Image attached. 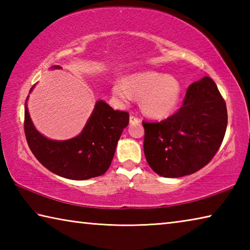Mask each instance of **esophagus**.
I'll use <instances>...</instances> for the list:
<instances>
[{
	"instance_id": "1",
	"label": "esophagus",
	"mask_w": 250,
	"mask_h": 250,
	"mask_svg": "<svg viewBox=\"0 0 250 250\" xmlns=\"http://www.w3.org/2000/svg\"><path fill=\"white\" fill-rule=\"evenodd\" d=\"M140 122V119L138 117H135L133 115L130 116V124H139Z\"/></svg>"
}]
</instances>
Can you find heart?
<instances>
[{"label":"heart","instance_id":"b5f03b06","mask_svg":"<svg viewBox=\"0 0 250 250\" xmlns=\"http://www.w3.org/2000/svg\"><path fill=\"white\" fill-rule=\"evenodd\" d=\"M112 92L121 104H129L133 96L141 98L143 112L153 118L171 115L180 100L181 87L177 80L168 75L154 71L131 75L117 80Z\"/></svg>","mask_w":250,"mask_h":250}]
</instances>
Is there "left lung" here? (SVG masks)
Returning a JSON list of instances; mask_svg holds the SVG:
<instances>
[{"label": "left lung", "mask_w": 250, "mask_h": 250, "mask_svg": "<svg viewBox=\"0 0 250 250\" xmlns=\"http://www.w3.org/2000/svg\"><path fill=\"white\" fill-rule=\"evenodd\" d=\"M146 159L164 177L195 173L210 162L227 128V108L209 77L189 84L182 107L160 122H142Z\"/></svg>", "instance_id": "left-lung-1"}]
</instances>
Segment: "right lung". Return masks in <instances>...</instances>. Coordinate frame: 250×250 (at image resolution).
<instances>
[{
    "label": "right lung",
    "instance_id": "right-lung-1",
    "mask_svg": "<svg viewBox=\"0 0 250 250\" xmlns=\"http://www.w3.org/2000/svg\"><path fill=\"white\" fill-rule=\"evenodd\" d=\"M54 68L59 67L54 66ZM128 124V112L113 110L100 100L82 133L69 140L55 141L45 138L35 129L27 107L24 113L25 137L34 156L55 174L78 181L104 174Z\"/></svg>",
    "mask_w": 250,
    "mask_h": 250
}]
</instances>
